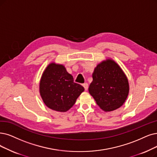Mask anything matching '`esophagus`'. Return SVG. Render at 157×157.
<instances>
[{
  "label": "esophagus",
  "mask_w": 157,
  "mask_h": 157,
  "mask_svg": "<svg viewBox=\"0 0 157 157\" xmlns=\"http://www.w3.org/2000/svg\"><path fill=\"white\" fill-rule=\"evenodd\" d=\"M83 87H84V90H85V91H87V90H88V84H87V83H85V84H84L83 85Z\"/></svg>",
  "instance_id": "esophagus-1"
}]
</instances>
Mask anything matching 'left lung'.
<instances>
[{"label":"left lung","mask_w":157,"mask_h":157,"mask_svg":"<svg viewBox=\"0 0 157 157\" xmlns=\"http://www.w3.org/2000/svg\"><path fill=\"white\" fill-rule=\"evenodd\" d=\"M89 92L97 105L105 111L119 108L129 93L128 80L122 69L113 60L99 64L92 75Z\"/></svg>","instance_id":"left-lung-1"}]
</instances>
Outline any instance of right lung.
Returning <instances> with one entry per match:
<instances>
[{"mask_svg": "<svg viewBox=\"0 0 157 157\" xmlns=\"http://www.w3.org/2000/svg\"><path fill=\"white\" fill-rule=\"evenodd\" d=\"M84 90L74 82L72 75L64 66L50 64L44 71L40 83V93L44 102L50 109L65 112L75 104Z\"/></svg>", "mask_w": 157, "mask_h": 157, "instance_id": "obj_1", "label": "right lung"}]
</instances>
